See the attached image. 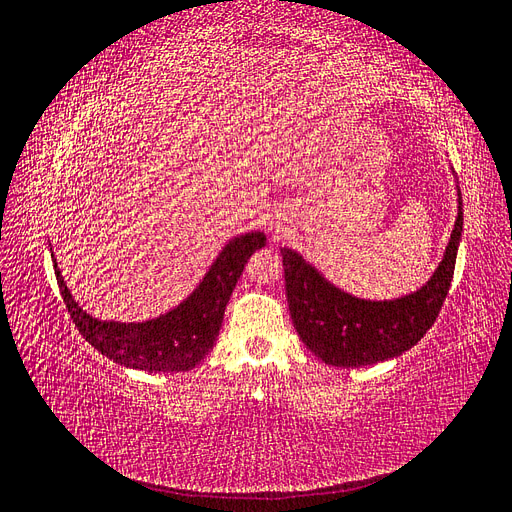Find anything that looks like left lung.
I'll list each match as a JSON object with an SVG mask.
<instances>
[{"label": "left lung", "mask_w": 512, "mask_h": 512, "mask_svg": "<svg viewBox=\"0 0 512 512\" xmlns=\"http://www.w3.org/2000/svg\"><path fill=\"white\" fill-rule=\"evenodd\" d=\"M457 220L444 258L431 280L393 301H367L339 290L294 250L282 247L286 299L301 342L320 361L335 367H363L389 361L421 342L436 322L455 273L463 230L461 192Z\"/></svg>", "instance_id": "left-lung-1"}]
</instances>
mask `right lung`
I'll list each match as a JSON object with an SVG mask.
<instances>
[{"label": "right lung", "instance_id": "1", "mask_svg": "<svg viewBox=\"0 0 512 512\" xmlns=\"http://www.w3.org/2000/svg\"><path fill=\"white\" fill-rule=\"evenodd\" d=\"M265 245V232L256 230L228 241L190 297L160 318L147 322H104L91 318L72 299L57 262H53V267L74 327L106 359L145 371H188L213 348L224 309L247 258Z\"/></svg>", "mask_w": 512, "mask_h": 512}]
</instances>
